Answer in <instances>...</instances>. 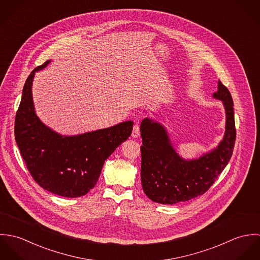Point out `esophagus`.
<instances>
[{
    "label": "esophagus",
    "instance_id": "34e87169",
    "mask_svg": "<svg viewBox=\"0 0 260 260\" xmlns=\"http://www.w3.org/2000/svg\"><path fill=\"white\" fill-rule=\"evenodd\" d=\"M139 135H140V127H139V124H138V123H136V124L133 126L132 137L137 138V137H139Z\"/></svg>",
    "mask_w": 260,
    "mask_h": 260
}]
</instances>
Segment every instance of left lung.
<instances>
[{"mask_svg": "<svg viewBox=\"0 0 260 260\" xmlns=\"http://www.w3.org/2000/svg\"><path fill=\"white\" fill-rule=\"evenodd\" d=\"M213 98L221 100L224 105V137L216 148L197 159H183L175 151L163 125L149 118L142 120L141 182L152 201L176 204L198 197L211 187L228 164L236 138L233 100L220 81Z\"/></svg>", "mask_w": 260, "mask_h": 260, "instance_id": "obj_1", "label": "left lung"}]
</instances>
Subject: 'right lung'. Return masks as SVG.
<instances>
[{
    "label": "right lung",
    "instance_id": "right-lung-1",
    "mask_svg": "<svg viewBox=\"0 0 260 260\" xmlns=\"http://www.w3.org/2000/svg\"><path fill=\"white\" fill-rule=\"evenodd\" d=\"M29 75L15 119V139L27 168L43 189L63 197L87 194L96 185L105 160L132 133L133 121L75 136H63L46 126L37 116Z\"/></svg>",
    "mask_w": 260,
    "mask_h": 260
}]
</instances>
